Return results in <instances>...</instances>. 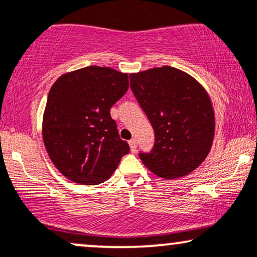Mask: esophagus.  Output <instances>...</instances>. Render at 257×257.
<instances>
[{
	"mask_svg": "<svg viewBox=\"0 0 257 257\" xmlns=\"http://www.w3.org/2000/svg\"><path fill=\"white\" fill-rule=\"evenodd\" d=\"M129 146H131V151L133 153L137 152L138 150V144H137V140L135 139H132L131 141H129Z\"/></svg>",
	"mask_w": 257,
	"mask_h": 257,
	"instance_id": "34e87169",
	"label": "esophagus"
}]
</instances>
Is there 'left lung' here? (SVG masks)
<instances>
[{
	"mask_svg": "<svg viewBox=\"0 0 257 257\" xmlns=\"http://www.w3.org/2000/svg\"><path fill=\"white\" fill-rule=\"evenodd\" d=\"M131 88L154 129L153 150L140 159L154 175L183 177L211 151L215 119L203 86L177 68L164 66L131 74Z\"/></svg>",
	"mask_w": 257,
	"mask_h": 257,
	"instance_id": "obj_1",
	"label": "left lung"
}]
</instances>
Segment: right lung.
I'll return each instance as SVG.
<instances>
[{"mask_svg": "<svg viewBox=\"0 0 257 257\" xmlns=\"http://www.w3.org/2000/svg\"><path fill=\"white\" fill-rule=\"evenodd\" d=\"M128 87V74L98 66L63 74L52 85L43 115V141L52 164L68 179L103 183L129 153L110 116Z\"/></svg>", "mask_w": 257, "mask_h": 257, "instance_id": "right-lung-1", "label": "right lung"}]
</instances>
